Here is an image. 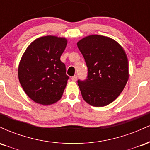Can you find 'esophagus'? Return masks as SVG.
<instances>
[{
    "label": "esophagus",
    "mask_w": 150,
    "mask_h": 150,
    "mask_svg": "<svg viewBox=\"0 0 150 150\" xmlns=\"http://www.w3.org/2000/svg\"><path fill=\"white\" fill-rule=\"evenodd\" d=\"M77 79V75H74V76L71 77V80H73V82H76Z\"/></svg>",
    "instance_id": "esophagus-1"
}]
</instances>
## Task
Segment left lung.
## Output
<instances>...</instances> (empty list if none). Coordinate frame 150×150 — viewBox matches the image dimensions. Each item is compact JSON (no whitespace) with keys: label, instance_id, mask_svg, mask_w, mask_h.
I'll list each match as a JSON object with an SVG mask.
<instances>
[{"label":"left lung","instance_id":"1","mask_svg":"<svg viewBox=\"0 0 150 150\" xmlns=\"http://www.w3.org/2000/svg\"><path fill=\"white\" fill-rule=\"evenodd\" d=\"M88 73L85 80H77L82 98L93 106L111 104L128 82V61L125 51L116 41L91 35L77 42Z\"/></svg>","mask_w":150,"mask_h":150}]
</instances>
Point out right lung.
Here are the masks:
<instances>
[{
  "instance_id": "1",
  "label": "right lung",
  "mask_w": 150,
  "mask_h": 150,
  "mask_svg": "<svg viewBox=\"0 0 150 150\" xmlns=\"http://www.w3.org/2000/svg\"><path fill=\"white\" fill-rule=\"evenodd\" d=\"M65 38L46 36L27 47L20 62L18 77L26 94L42 105L61 99L69 77L61 56L66 47Z\"/></svg>"
}]
</instances>
